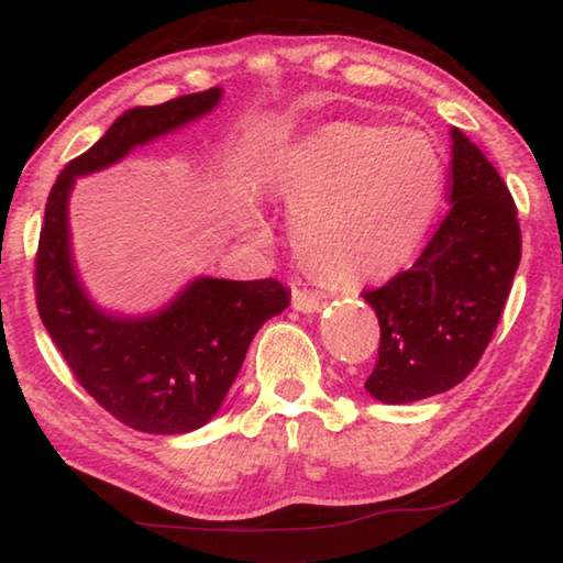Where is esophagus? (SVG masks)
I'll return each mask as SVG.
<instances>
[{
    "label": "esophagus",
    "instance_id": "34e87169",
    "mask_svg": "<svg viewBox=\"0 0 563 563\" xmlns=\"http://www.w3.org/2000/svg\"><path fill=\"white\" fill-rule=\"evenodd\" d=\"M292 308L300 313H318L320 308H325V296L313 288H296L292 290Z\"/></svg>",
    "mask_w": 563,
    "mask_h": 563
}]
</instances>
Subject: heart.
Segmentation results:
<instances>
[{
  "instance_id": "b5f03b06",
  "label": "heart",
  "mask_w": 563,
  "mask_h": 563,
  "mask_svg": "<svg viewBox=\"0 0 563 563\" xmlns=\"http://www.w3.org/2000/svg\"><path fill=\"white\" fill-rule=\"evenodd\" d=\"M278 185L296 216L298 255L330 283L404 267L443 198L439 147L421 132L333 124L283 159Z\"/></svg>"
}]
</instances>
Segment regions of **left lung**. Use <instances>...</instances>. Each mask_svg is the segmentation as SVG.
Returning a JSON list of instances; mask_svg holds the SVG:
<instances>
[{"label": "left lung", "instance_id": "8db88e82", "mask_svg": "<svg viewBox=\"0 0 563 563\" xmlns=\"http://www.w3.org/2000/svg\"><path fill=\"white\" fill-rule=\"evenodd\" d=\"M451 140L449 216L408 271L363 290L380 323L365 388L383 404L443 394L476 368L521 261L516 202L501 175L459 128Z\"/></svg>", "mask_w": 563, "mask_h": 563}]
</instances>
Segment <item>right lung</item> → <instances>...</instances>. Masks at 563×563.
Instances as JSON below:
<instances>
[{
    "mask_svg": "<svg viewBox=\"0 0 563 563\" xmlns=\"http://www.w3.org/2000/svg\"><path fill=\"white\" fill-rule=\"evenodd\" d=\"M220 87L155 107H132L62 169L44 208L34 296L44 328L89 396L120 423L145 433H187L210 421L267 318L290 292L275 278H198L163 313L114 318L87 300L69 257L67 198L75 177L118 163L135 145L198 120Z\"/></svg>",
    "mask_w": 563,
    "mask_h": 563,
    "instance_id": "obj_1",
    "label": "right lung"
}]
</instances>
